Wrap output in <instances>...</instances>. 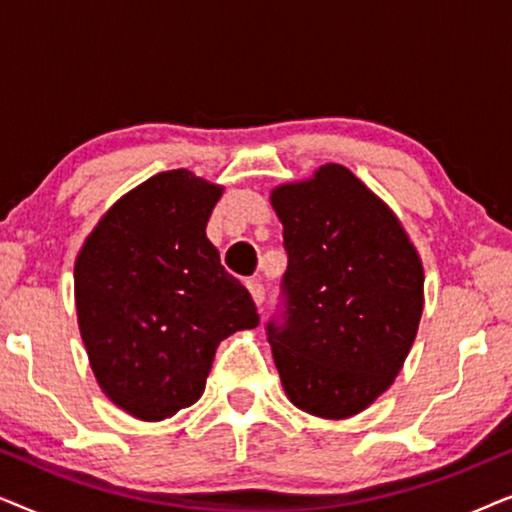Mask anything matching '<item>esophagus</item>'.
<instances>
[{"instance_id":"esophagus-1","label":"esophagus","mask_w":512,"mask_h":512,"mask_svg":"<svg viewBox=\"0 0 512 512\" xmlns=\"http://www.w3.org/2000/svg\"><path fill=\"white\" fill-rule=\"evenodd\" d=\"M247 289H249V293H251V298H254V303L261 307L263 305V300H265V289H263V284L258 282V279H249L247 282Z\"/></svg>"}]
</instances>
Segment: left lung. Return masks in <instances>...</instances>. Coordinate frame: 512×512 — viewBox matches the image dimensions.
Returning a JSON list of instances; mask_svg holds the SVG:
<instances>
[{
	"instance_id": "8db88e82",
	"label": "left lung",
	"mask_w": 512,
	"mask_h": 512,
	"mask_svg": "<svg viewBox=\"0 0 512 512\" xmlns=\"http://www.w3.org/2000/svg\"><path fill=\"white\" fill-rule=\"evenodd\" d=\"M289 254L268 342L296 408L345 419L384 394L415 342L424 270L396 214L347 167L277 186Z\"/></svg>"
}]
</instances>
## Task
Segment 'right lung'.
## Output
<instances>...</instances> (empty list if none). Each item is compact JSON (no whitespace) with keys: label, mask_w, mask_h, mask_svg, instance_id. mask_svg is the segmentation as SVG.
<instances>
[{"label":"right lung","mask_w":512,"mask_h":512,"mask_svg":"<svg viewBox=\"0 0 512 512\" xmlns=\"http://www.w3.org/2000/svg\"><path fill=\"white\" fill-rule=\"evenodd\" d=\"M221 193L188 170L160 172L102 216L76 258L90 368L104 394L144 422L198 401L219 342L258 326L251 293L205 233Z\"/></svg>","instance_id":"1"}]
</instances>
